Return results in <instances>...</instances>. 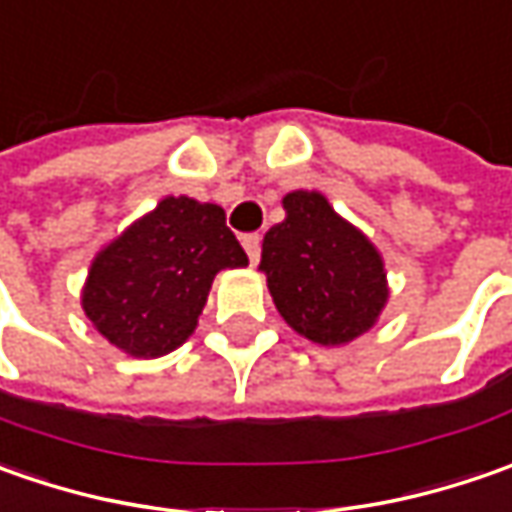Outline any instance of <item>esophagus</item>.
<instances>
[{
  "label": "esophagus",
  "instance_id": "obj_1",
  "mask_svg": "<svg viewBox=\"0 0 512 512\" xmlns=\"http://www.w3.org/2000/svg\"><path fill=\"white\" fill-rule=\"evenodd\" d=\"M242 247H245L250 265H256L259 256H262V236L259 233H247V236H242Z\"/></svg>",
  "mask_w": 512,
  "mask_h": 512
}]
</instances>
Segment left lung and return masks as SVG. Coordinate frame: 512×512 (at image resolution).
<instances>
[{
    "instance_id": "obj_1",
    "label": "left lung",
    "mask_w": 512,
    "mask_h": 512,
    "mask_svg": "<svg viewBox=\"0 0 512 512\" xmlns=\"http://www.w3.org/2000/svg\"><path fill=\"white\" fill-rule=\"evenodd\" d=\"M282 205L285 222L265 233L259 265L273 305L310 342H353L376 325L387 302L379 250L316 190H293Z\"/></svg>"
}]
</instances>
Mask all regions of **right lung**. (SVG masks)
Instances as JSON below:
<instances>
[{
	"label": "right lung",
	"mask_w": 512,
	"mask_h": 512,
	"mask_svg": "<svg viewBox=\"0 0 512 512\" xmlns=\"http://www.w3.org/2000/svg\"><path fill=\"white\" fill-rule=\"evenodd\" d=\"M245 265L222 207L168 196L96 253L82 310L128 356L156 359L196 330L213 276Z\"/></svg>",
	"instance_id": "add662e5"
}]
</instances>
